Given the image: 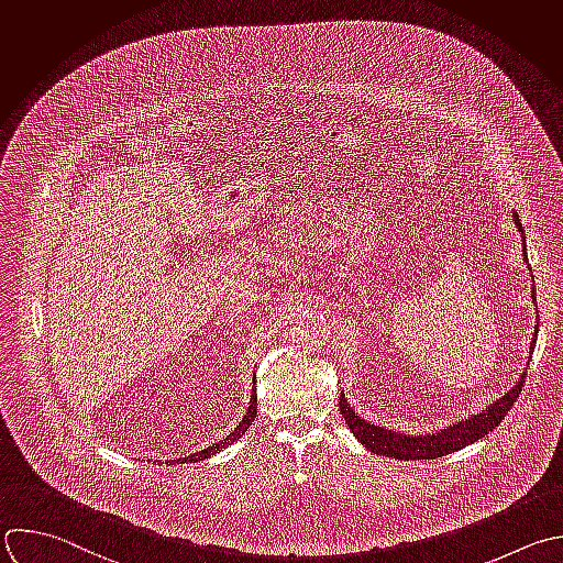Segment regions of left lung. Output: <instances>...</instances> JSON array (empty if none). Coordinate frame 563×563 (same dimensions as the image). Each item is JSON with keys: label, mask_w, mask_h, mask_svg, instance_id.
<instances>
[{"label": "left lung", "mask_w": 563, "mask_h": 563, "mask_svg": "<svg viewBox=\"0 0 563 563\" xmlns=\"http://www.w3.org/2000/svg\"><path fill=\"white\" fill-rule=\"evenodd\" d=\"M512 221L517 225V230L521 232V239H523V250H526V236H523V230H521V223H519V217L517 212L512 210ZM526 261V258H523ZM534 287H532V302H534ZM537 331H539V324L534 327V335H532V342H530V349H534V342H537ZM523 376L526 373H521L519 380L515 383V387L504 394L497 402H493L486 411L477 413V416H471L468 420L464 422H455L451 427H444L435 433H427V435H407V433H400V431H391L387 427H380V424H371L368 420L360 418L346 402L344 394L340 396V413L346 422V427L351 429V433L360 440V444L364 449H368L371 453L376 455H385V457H394V460H435V457H442V455H449V453H455L477 440H482L484 435H488L495 427H499V422L506 418V413L510 411L512 402L519 398L521 394V387H523Z\"/></svg>", "instance_id": "obj_1"}]
</instances>
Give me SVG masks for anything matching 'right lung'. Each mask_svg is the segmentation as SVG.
Here are the masks:
<instances>
[{"label":"right lung","instance_id":"add662e5","mask_svg":"<svg viewBox=\"0 0 563 563\" xmlns=\"http://www.w3.org/2000/svg\"><path fill=\"white\" fill-rule=\"evenodd\" d=\"M254 385H256V380H254ZM254 418H256V391H252V400H250V407H247V413L243 416V420L239 422V427L225 438V440H221L219 444H212V446H208V449H203V451H197L195 455H190V457H178V460H174L176 464H183V462H203V460H208V457H212L214 453H219V451H223L225 446H230V444H234L247 429H250V424L254 422Z\"/></svg>","mask_w":563,"mask_h":563}]
</instances>
